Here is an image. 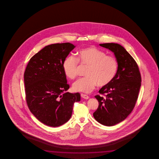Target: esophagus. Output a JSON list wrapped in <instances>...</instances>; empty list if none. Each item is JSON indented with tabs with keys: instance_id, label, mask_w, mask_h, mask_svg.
<instances>
[{
	"instance_id": "esophagus-1",
	"label": "esophagus",
	"mask_w": 159,
	"mask_h": 159,
	"mask_svg": "<svg viewBox=\"0 0 159 159\" xmlns=\"http://www.w3.org/2000/svg\"><path fill=\"white\" fill-rule=\"evenodd\" d=\"M81 96L82 98H83L84 99H89V96L86 94H84V93H81Z\"/></svg>"
}]
</instances>
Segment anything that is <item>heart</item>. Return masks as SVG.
Instances as JSON below:
<instances>
[{
	"label": "heart",
	"instance_id": "heart-1",
	"mask_svg": "<svg viewBox=\"0 0 159 159\" xmlns=\"http://www.w3.org/2000/svg\"><path fill=\"white\" fill-rule=\"evenodd\" d=\"M78 62L88 66L86 75L73 84L75 91L89 93L97 84L100 87L108 85L115 77L118 70V61L112 55H106L105 52L94 47L82 49L77 54V59L67 57L63 63V69L66 76L73 80L78 75Z\"/></svg>",
	"mask_w": 159,
	"mask_h": 159
}]
</instances>
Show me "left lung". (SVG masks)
I'll return each instance as SVG.
<instances>
[{
  "label": "left lung",
  "instance_id": "1",
  "mask_svg": "<svg viewBox=\"0 0 159 159\" xmlns=\"http://www.w3.org/2000/svg\"><path fill=\"white\" fill-rule=\"evenodd\" d=\"M100 45L113 52L119 66L113 81L99 91L104 96H94L99 105L93 115L100 124L112 126L124 121L132 112L138 98L141 77L137 63L122 46L113 43Z\"/></svg>",
  "mask_w": 159,
  "mask_h": 159
}]
</instances>
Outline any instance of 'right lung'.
I'll use <instances>...</instances> for the list:
<instances>
[{"instance_id":"right-lung-1","label":"right lung","mask_w":159,"mask_h":159,"mask_svg":"<svg viewBox=\"0 0 159 159\" xmlns=\"http://www.w3.org/2000/svg\"><path fill=\"white\" fill-rule=\"evenodd\" d=\"M75 46L70 43L46 46L30 59L24 72L25 98L30 112L46 125L58 127L72 116L79 93L64 92L70 88L63 63Z\"/></svg>"}]
</instances>
